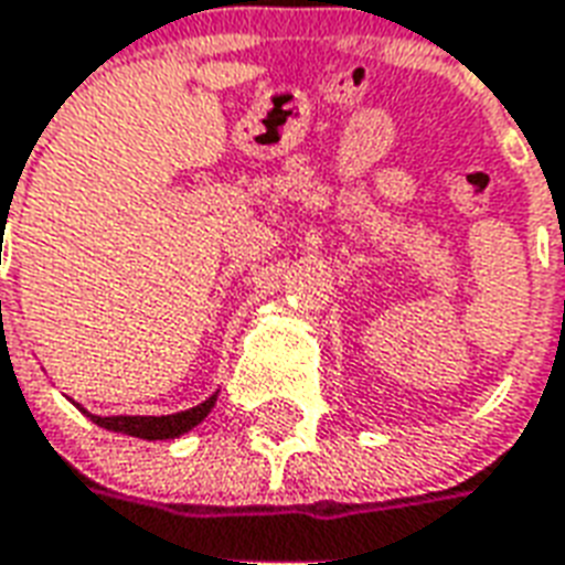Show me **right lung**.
<instances>
[{
	"instance_id": "obj_1",
	"label": "right lung",
	"mask_w": 565,
	"mask_h": 565,
	"mask_svg": "<svg viewBox=\"0 0 565 565\" xmlns=\"http://www.w3.org/2000/svg\"><path fill=\"white\" fill-rule=\"evenodd\" d=\"M215 401H218V392L209 395L198 407L170 413V416H95V413L83 411L81 404H77V411L86 413L95 425H102L107 431L128 434V437H140V440H173V437H182V434H188L194 425L206 419L212 407H215Z\"/></svg>"
}]
</instances>
